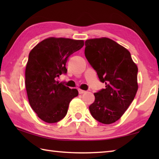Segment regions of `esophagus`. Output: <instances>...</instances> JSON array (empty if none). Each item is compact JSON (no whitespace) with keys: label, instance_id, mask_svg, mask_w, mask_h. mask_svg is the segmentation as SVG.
<instances>
[{"label":"esophagus","instance_id":"esophagus-1","mask_svg":"<svg viewBox=\"0 0 159 159\" xmlns=\"http://www.w3.org/2000/svg\"><path fill=\"white\" fill-rule=\"evenodd\" d=\"M78 90H79V94H83V93H85L86 92V91L83 90H81V89H79Z\"/></svg>","mask_w":159,"mask_h":159}]
</instances>
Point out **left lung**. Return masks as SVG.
Listing matches in <instances>:
<instances>
[{"label":"left lung","mask_w":159,"mask_h":159,"mask_svg":"<svg viewBox=\"0 0 159 159\" xmlns=\"http://www.w3.org/2000/svg\"><path fill=\"white\" fill-rule=\"evenodd\" d=\"M85 55L105 89L95 93L89 107L93 117L104 124L120 119L138 90V66L129 51L109 38L85 41Z\"/></svg>","instance_id":"8db88e82"}]
</instances>
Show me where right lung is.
<instances>
[{"mask_svg": "<svg viewBox=\"0 0 159 159\" xmlns=\"http://www.w3.org/2000/svg\"><path fill=\"white\" fill-rule=\"evenodd\" d=\"M84 45L83 40L50 37L31 50L25 70V85L29 102L39 118L48 123L65 116L70 102L78 96L57 80L66 74L69 57Z\"/></svg>", "mask_w": 159, "mask_h": 159, "instance_id": "right-lung-1", "label": "right lung"}]
</instances>
